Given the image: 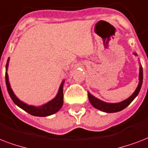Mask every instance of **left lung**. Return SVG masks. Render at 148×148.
Listing matches in <instances>:
<instances>
[{
  "instance_id": "1",
  "label": "left lung",
  "mask_w": 148,
  "mask_h": 148,
  "mask_svg": "<svg viewBox=\"0 0 148 148\" xmlns=\"http://www.w3.org/2000/svg\"><path fill=\"white\" fill-rule=\"evenodd\" d=\"M136 55V53H134ZM142 82H143V69L140 66V74H139V84L137 86V89L135 90V92L130 96L129 98H127L125 100L121 102V103H108L102 101L100 99H97L95 97H93L92 94H90V92H88V97L90 100V103L94 106L95 108L98 109L99 110L103 111L106 113H116L118 111H121L126 108L128 105H130L131 102L135 99V97H137L139 93L140 88H141Z\"/></svg>"
}]
</instances>
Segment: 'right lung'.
<instances>
[{
  "label": "right lung",
  "instance_id": "add662e5",
  "mask_svg": "<svg viewBox=\"0 0 148 148\" xmlns=\"http://www.w3.org/2000/svg\"><path fill=\"white\" fill-rule=\"evenodd\" d=\"M8 61L9 59H8L6 65V71L8 70ZM5 80H6L7 89H8V93L10 95V97H11V99L13 100L14 103L17 106H18L20 108L26 111L27 113H30L31 115L36 116H50L51 114H54L56 112H58L62 106V104H63L64 80L62 81L61 86L59 87V90H58V92L56 95V97L52 100L49 101V103H47L46 104H45L43 106H39V107L29 106V105L23 103L22 101H21L20 99L16 97L13 91H12V90H11V86H10V83H9L8 81V75L7 72L5 73Z\"/></svg>",
  "mask_w": 148,
  "mask_h": 148
}]
</instances>
